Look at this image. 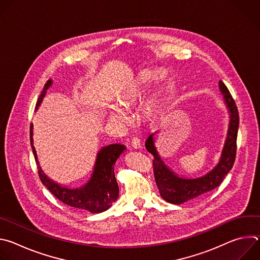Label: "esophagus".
Segmentation results:
<instances>
[{
    "label": "esophagus",
    "mask_w": 260,
    "mask_h": 260,
    "mask_svg": "<svg viewBox=\"0 0 260 260\" xmlns=\"http://www.w3.org/2000/svg\"><path fill=\"white\" fill-rule=\"evenodd\" d=\"M132 146L135 148V149H141L142 147V144H141V141L138 137H134L133 140H132Z\"/></svg>",
    "instance_id": "34e87169"
}]
</instances>
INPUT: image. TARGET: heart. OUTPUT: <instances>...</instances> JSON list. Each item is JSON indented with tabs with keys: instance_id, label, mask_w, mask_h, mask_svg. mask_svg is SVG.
Segmentation results:
<instances>
[{
	"instance_id": "obj_1",
	"label": "heart",
	"mask_w": 260,
	"mask_h": 260,
	"mask_svg": "<svg viewBox=\"0 0 260 260\" xmlns=\"http://www.w3.org/2000/svg\"><path fill=\"white\" fill-rule=\"evenodd\" d=\"M155 77V72L154 71H142L138 77L136 83L129 87L125 93L121 95L119 99V104L124 110L131 109L142 96L143 91L145 87L149 84L153 78ZM155 85L148 95L147 100L144 102L142 106V116L146 119H151L156 116L159 110L160 102H161V93H162V83L166 80V73L160 71L155 79ZM108 118L110 121H112L118 125H125L127 118L126 115L122 110H120L117 107H110L108 109Z\"/></svg>"
}]
</instances>
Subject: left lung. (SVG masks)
Masks as SVG:
<instances>
[{"label":"left lung","instance_id":"left-lung-1","mask_svg":"<svg viewBox=\"0 0 260 260\" xmlns=\"http://www.w3.org/2000/svg\"><path fill=\"white\" fill-rule=\"evenodd\" d=\"M219 88L221 93L223 94L224 103L229 109L231 119L228 137L220 160L212 171L202 177L193 179L179 177L164 162L159 156L155 147L154 134L148 137L145 143L147 151L154 156V159L152 160L153 172L159 193L165 201L171 204L181 205L215 189L219 186L222 180L225 178L235 164L239 128V112L230 90L222 81H219Z\"/></svg>","mask_w":260,"mask_h":260}]
</instances>
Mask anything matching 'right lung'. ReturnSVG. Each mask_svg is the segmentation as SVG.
Wrapping results in <instances>:
<instances>
[{"label": "right lung", "mask_w": 260, "mask_h": 260, "mask_svg": "<svg viewBox=\"0 0 260 260\" xmlns=\"http://www.w3.org/2000/svg\"><path fill=\"white\" fill-rule=\"evenodd\" d=\"M52 80H48L37 102L36 110L41 105L47 89L51 86ZM30 146L38 166V174L42 183L48 190L63 204L86 210L90 213H102L108 210L118 199L119 188L114 174V165L120 154L126 149L121 144H111L103 147L98 152L94 168L87 183L78 188H68L49 179L39 166L37 153L32 144V124H30Z\"/></svg>", "instance_id": "right-lung-1"}]
</instances>
